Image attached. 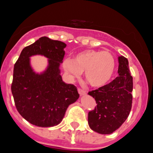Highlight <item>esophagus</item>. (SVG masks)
I'll return each mask as SVG.
<instances>
[{
	"instance_id": "obj_1",
	"label": "esophagus",
	"mask_w": 153,
	"mask_h": 153,
	"mask_svg": "<svg viewBox=\"0 0 153 153\" xmlns=\"http://www.w3.org/2000/svg\"><path fill=\"white\" fill-rule=\"evenodd\" d=\"M78 93L80 94V95H81V96H82V95H85L86 94V91H84V89H80V88H78Z\"/></svg>"
}]
</instances>
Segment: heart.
<instances>
[{"label": "heart", "instance_id": "b5f03b06", "mask_svg": "<svg viewBox=\"0 0 153 153\" xmlns=\"http://www.w3.org/2000/svg\"><path fill=\"white\" fill-rule=\"evenodd\" d=\"M115 59L107 51L88 49L74 55L72 60L67 58L63 67L71 79L78 78L84 72V77L93 87L106 85L113 76Z\"/></svg>", "mask_w": 153, "mask_h": 153}]
</instances>
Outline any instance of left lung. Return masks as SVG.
<instances>
[{
    "instance_id": "1",
    "label": "left lung",
    "mask_w": 153,
    "mask_h": 153,
    "mask_svg": "<svg viewBox=\"0 0 153 153\" xmlns=\"http://www.w3.org/2000/svg\"><path fill=\"white\" fill-rule=\"evenodd\" d=\"M118 77L106 85L89 92L97 106L88 114L89 127L100 134H111L126 120L132 108L133 88L128 60L118 56Z\"/></svg>"
}]
</instances>
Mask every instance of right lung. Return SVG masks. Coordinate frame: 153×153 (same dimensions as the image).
Masks as SVG:
<instances>
[{
  "instance_id": "obj_1",
  "label": "right lung",
  "mask_w": 153,
  "mask_h": 153,
  "mask_svg": "<svg viewBox=\"0 0 153 153\" xmlns=\"http://www.w3.org/2000/svg\"><path fill=\"white\" fill-rule=\"evenodd\" d=\"M67 44L41 37L23 49L14 66L12 93L20 115L30 124L41 127L56 126L64 118L68 106L79 98L76 86L66 84L61 75ZM42 55L48 60L46 69L34 72L30 58Z\"/></svg>"
}]
</instances>
